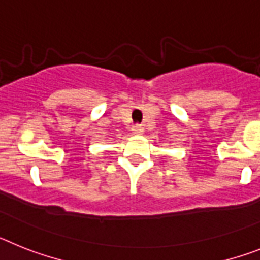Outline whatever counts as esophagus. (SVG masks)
I'll return each instance as SVG.
<instances>
[{"label":"esophagus","instance_id":"34e87169","mask_svg":"<svg viewBox=\"0 0 260 260\" xmlns=\"http://www.w3.org/2000/svg\"><path fill=\"white\" fill-rule=\"evenodd\" d=\"M132 132L135 133V135H141V133L144 132V127L141 124H135L132 127Z\"/></svg>","mask_w":260,"mask_h":260}]
</instances>
